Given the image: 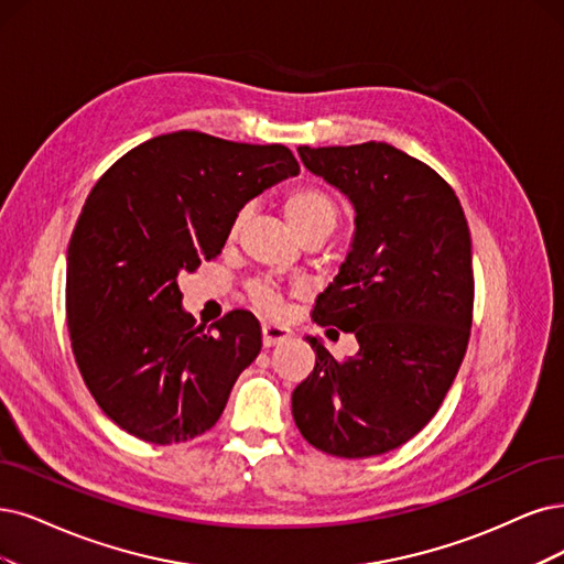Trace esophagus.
<instances>
[{
    "label": "esophagus",
    "instance_id": "esophagus-1",
    "mask_svg": "<svg viewBox=\"0 0 564 564\" xmlns=\"http://www.w3.org/2000/svg\"><path fill=\"white\" fill-rule=\"evenodd\" d=\"M290 339V329L283 327V325H262V344L269 348V346H279L283 341Z\"/></svg>",
    "mask_w": 564,
    "mask_h": 564
}]
</instances>
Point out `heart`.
Returning a JSON list of instances; mask_svg holds the SVG:
<instances>
[{"mask_svg":"<svg viewBox=\"0 0 564 564\" xmlns=\"http://www.w3.org/2000/svg\"><path fill=\"white\" fill-rule=\"evenodd\" d=\"M283 208H285L288 223L293 225L297 235L311 227H325L332 232L339 218V208L335 199L314 185H304V187H297L295 193H290ZM237 229H239V220L235 223L232 232H237ZM250 300H253V304L260 311H264V314H279L281 311L279 295L269 285H256L250 290Z\"/></svg>","mask_w":564,"mask_h":564,"instance_id":"b5f03b06","label":"heart"}]
</instances>
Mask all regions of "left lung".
Segmentation results:
<instances>
[{
  "label": "left lung",
  "mask_w": 564,
  "mask_h": 564,
  "mask_svg": "<svg viewBox=\"0 0 564 564\" xmlns=\"http://www.w3.org/2000/svg\"><path fill=\"white\" fill-rule=\"evenodd\" d=\"M297 151L356 208L346 260L311 318L360 348L337 362L306 337L316 367L293 392V419L323 453L381 455L430 423L463 365L474 308L467 218L440 174L390 143Z\"/></svg>",
  "instance_id": "8db88e82"
}]
</instances>
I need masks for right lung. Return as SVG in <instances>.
Wrapping results in <instances>:
<instances>
[{"instance_id": "right-lung-1", "label": "right lung", "mask_w": 564, "mask_h": 564, "mask_svg": "<svg viewBox=\"0 0 564 564\" xmlns=\"http://www.w3.org/2000/svg\"><path fill=\"white\" fill-rule=\"evenodd\" d=\"M297 174L281 143L181 130L97 181L67 248V325L80 377L118 427L164 446L216 425L262 332L248 311L206 332L185 314L178 276L220 256L250 199Z\"/></svg>"}]
</instances>
